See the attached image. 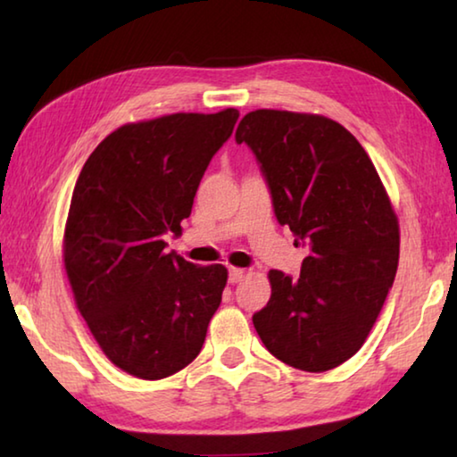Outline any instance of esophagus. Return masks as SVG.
Here are the masks:
<instances>
[{"instance_id": "34e87169", "label": "esophagus", "mask_w": 457, "mask_h": 457, "mask_svg": "<svg viewBox=\"0 0 457 457\" xmlns=\"http://www.w3.org/2000/svg\"><path fill=\"white\" fill-rule=\"evenodd\" d=\"M245 270H242V268H229V282L231 284H236V282H242L244 278H245Z\"/></svg>"}]
</instances>
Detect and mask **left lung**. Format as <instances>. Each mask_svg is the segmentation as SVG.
Here are the masks:
<instances>
[{"label": "left lung", "mask_w": 457, "mask_h": 457, "mask_svg": "<svg viewBox=\"0 0 457 457\" xmlns=\"http://www.w3.org/2000/svg\"><path fill=\"white\" fill-rule=\"evenodd\" d=\"M236 141L262 165L274 213L306 245L298 280L270 270L272 296L252 316L266 349L294 369L330 370L365 343L399 264V221L373 161L322 114L260 108Z\"/></svg>", "instance_id": "1"}]
</instances>
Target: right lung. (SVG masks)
<instances>
[{
    "mask_svg": "<svg viewBox=\"0 0 457 457\" xmlns=\"http://www.w3.org/2000/svg\"><path fill=\"white\" fill-rule=\"evenodd\" d=\"M239 112H175L112 130L84 163L64 228L74 303L106 359L157 381L197 357L228 270L165 252Z\"/></svg>",
    "mask_w": 457,
    "mask_h": 457,
    "instance_id": "right-lung-1",
    "label": "right lung"
}]
</instances>
